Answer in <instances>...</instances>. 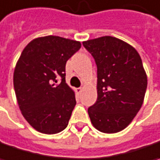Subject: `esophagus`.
Here are the masks:
<instances>
[{
	"instance_id": "34e87169",
	"label": "esophagus",
	"mask_w": 160,
	"mask_h": 160,
	"mask_svg": "<svg viewBox=\"0 0 160 160\" xmlns=\"http://www.w3.org/2000/svg\"><path fill=\"white\" fill-rule=\"evenodd\" d=\"M76 91L77 93H81V92H82V91H83V89H82L81 87H79V88H76Z\"/></svg>"
}]
</instances>
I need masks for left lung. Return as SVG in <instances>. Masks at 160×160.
Here are the masks:
<instances>
[{
	"mask_svg": "<svg viewBox=\"0 0 160 160\" xmlns=\"http://www.w3.org/2000/svg\"><path fill=\"white\" fill-rule=\"evenodd\" d=\"M83 45L97 66V100L88 108L91 122L103 133L121 132L140 111L147 89L140 55L114 37H101Z\"/></svg>",
	"mask_w": 160,
	"mask_h": 160,
	"instance_id": "1",
	"label": "left lung"
}]
</instances>
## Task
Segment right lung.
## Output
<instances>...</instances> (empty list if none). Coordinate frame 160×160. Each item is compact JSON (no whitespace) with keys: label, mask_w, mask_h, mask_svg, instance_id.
<instances>
[{"label":"right lung","mask_w":160,"mask_h":160,"mask_svg":"<svg viewBox=\"0 0 160 160\" xmlns=\"http://www.w3.org/2000/svg\"><path fill=\"white\" fill-rule=\"evenodd\" d=\"M80 48L79 41L46 36L31 40L21 53L14 90L22 115L38 132L56 134L67 128L76 102L66 83V64Z\"/></svg>","instance_id":"1"}]
</instances>
